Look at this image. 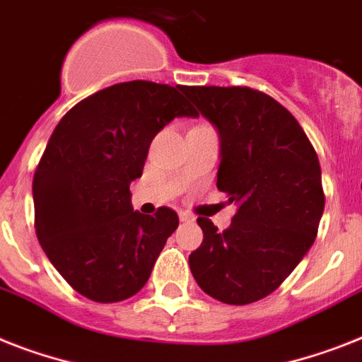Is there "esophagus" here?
Returning <instances> with one entry per match:
<instances>
[{
  "label": "esophagus",
  "mask_w": 362,
  "mask_h": 362,
  "mask_svg": "<svg viewBox=\"0 0 362 362\" xmlns=\"http://www.w3.org/2000/svg\"><path fill=\"white\" fill-rule=\"evenodd\" d=\"M179 220H181V222H194V216L192 214L183 213V211H181V213H179Z\"/></svg>",
  "instance_id": "obj_1"
}]
</instances>
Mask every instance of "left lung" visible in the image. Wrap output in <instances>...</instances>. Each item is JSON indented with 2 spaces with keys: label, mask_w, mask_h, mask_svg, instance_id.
Here are the masks:
<instances>
[{
  "label": "left lung",
  "mask_w": 362,
  "mask_h": 362,
  "mask_svg": "<svg viewBox=\"0 0 362 362\" xmlns=\"http://www.w3.org/2000/svg\"><path fill=\"white\" fill-rule=\"evenodd\" d=\"M220 134L216 187L237 205L218 231L198 218L202 246L188 255L205 294L229 305L267 298L291 276L316 238L324 213L318 155L294 116L247 86H183Z\"/></svg>",
  "instance_id": "left-lung-1"
}]
</instances>
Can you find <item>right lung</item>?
I'll return each mask as SVG.
<instances>
[{
    "label": "right lung",
    "instance_id": "1",
    "mask_svg": "<svg viewBox=\"0 0 362 362\" xmlns=\"http://www.w3.org/2000/svg\"><path fill=\"white\" fill-rule=\"evenodd\" d=\"M183 86L129 81L88 95L57 124L33 177L35 229L68 285L98 303L127 300L146 285L175 211H133L131 181L155 134L198 112Z\"/></svg>",
    "mask_w": 362,
    "mask_h": 362
}]
</instances>
